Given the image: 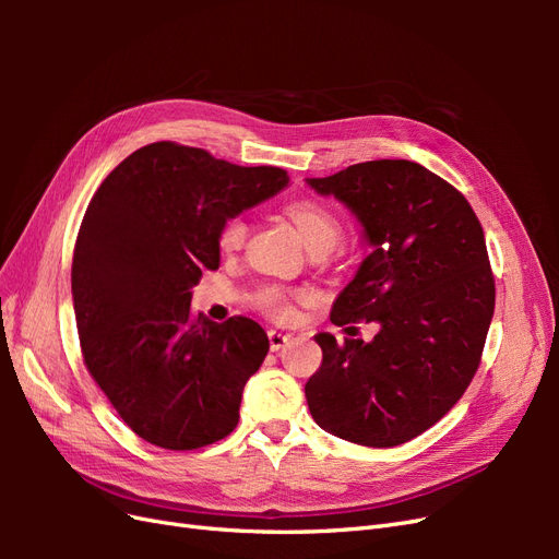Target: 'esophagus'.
I'll list each match as a JSON object with an SVG mask.
<instances>
[{
  "mask_svg": "<svg viewBox=\"0 0 559 559\" xmlns=\"http://www.w3.org/2000/svg\"><path fill=\"white\" fill-rule=\"evenodd\" d=\"M267 341H270V349L280 352L286 343L292 341V335H286V333H282V331H267Z\"/></svg>",
  "mask_w": 559,
  "mask_h": 559,
  "instance_id": "1",
  "label": "esophagus"
}]
</instances>
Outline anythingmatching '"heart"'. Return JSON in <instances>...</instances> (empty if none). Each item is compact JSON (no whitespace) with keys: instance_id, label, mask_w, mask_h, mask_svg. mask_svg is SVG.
I'll list each match as a JSON object with an SVG mask.
<instances>
[{"instance_id":"b5f03b06","label":"heart","mask_w":559,"mask_h":559,"mask_svg":"<svg viewBox=\"0 0 559 559\" xmlns=\"http://www.w3.org/2000/svg\"><path fill=\"white\" fill-rule=\"evenodd\" d=\"M284 212L289 216V222L294 224L302 245L308 249L319 245L333 249L335 242L341 240V222H337V216L329 207L319 205V202L296 200V202H289ZM245 235H247V226L242 218H230V222L222 228V235H218V245H222V249L226 251L240 249L245 242ZM263 306L275 314H282V317L289 314V306H286L284 296L280 292H265Z\"/></svg>"}]
</instances>
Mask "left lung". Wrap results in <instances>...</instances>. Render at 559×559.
Listing matches in <instances>:
<instances>
[{"label":"left lung","mask_w":559,"mask_h":559,"mask_svg":"<svg viewBox=\"0 0 559 559\" xmlns=\"http://www.w3.org/2000/svg\"><path fill=\"white\" fill-rule=\"evenodd\" d=\"M354 214L370 253L337 294V326L380 331L337 343L317 333L321 366L306 384L317 425L349 443L394 448L462 399L495 314L485 235L466 198L411 160H368L306 179Z\"/></svg>","instance_id":"left-lung-1"}]
</instances>
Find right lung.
<instances>
[{
  "instance_id": "right-lung-1",
  "label": "right lung",
  "mask_w": 559,
  "mask_h": 559,
  "mask_svg": "<svg viewBox=\"0 0 559 559\" xmlns=\"http://www.w3.org/2000/svg\"><path fill=\"white\" fill-rule=\"evenodd\" d=\"M286 183L282 167H242L156 142L118 163L93 195L72 261L83 361L146 443L195 450L238 427L267 335L247 317H195L193 286L218 267V235L230 218Z\"/></svg>"
}]
</instances>
